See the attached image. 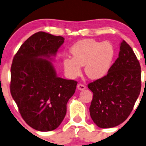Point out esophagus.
<instances>
[{
  "label": "esophagus",
  "instance_id": "obj_1",
  "mask_svg": "<svg viewBox=\"0 0 146 146\" xmlns=\"http://www.w3.org/2000/svg\"><path fill=\"white\" fill-rule=\"evenodd\" d=\"M77 88H78V89L79 90H83L85 89V85H82V84H81V83L78 84V85H77Z\"/></svg>",
  "mask_w": 146,
  "mask_h": 146
}]
</instances>
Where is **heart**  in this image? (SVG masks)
Listing matches in <instances>:
<instances>
[{"mask_svg":"<svg viewBox=\"0 0 146 146\" xmlns=\"http://www.w3.org/2000/svg\"><path fill=\"white\" fill-rule=\"evenodd\" d=\"M72 58L63 59L65 73L68 78H76L82 73L81 66H85V73L89 78L98 80L108 73L115 51L109 42H98L93 39H82L70 48Z\"/></svg>","mask_w":146,"mask_h":146,"instance_id":"heart-1","label":"heart"}]
</instances>
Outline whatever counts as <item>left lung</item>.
Returning <instances> with one entry per match:
<instances>
[{"instance_id":"obj_1","label":"left lung","mask_w":146,"mask_h":146,"mask_svg":"<svg viewBox=\"0 0 146 146\" xmlns=\"http://www.w3.org/2000/svg\"><path fill=\"white\" fill-rule=\"evenodd\" d=\"M88 87L93 93L90 114L98 127H114L130 115L141 92V70L136 56L124 40L108 73Z\"/></svg>"}]
</instances>
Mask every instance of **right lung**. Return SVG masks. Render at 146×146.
<instances>
[{"label":"right lung","instance_id":"right-lung-1","mask_svg":"<svg viewBox=\"0 0 146 146\" xmlns=\"http://www.w3.org/2000/svg\"><path fill=\"white\" fill-rule=\"evenodd\" d=\"M64 38L44 32L34 34L21 45L11 66L10 93L20 114L39 131L58 128L78 82L56 76L51 61Z\"/></svg>","mask_w":146,"mask_h":146}]
</instances>
